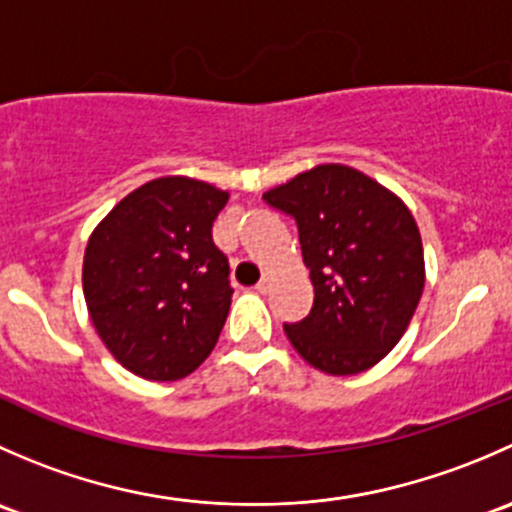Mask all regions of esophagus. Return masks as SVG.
Returning <instances> with one entry per match:
<instances>
[{
	"label": "esophagus",
	"instance_id": "1",
	"mask_svg": "<svg viewBox=\"0 0 512 512\" xmlns=\"http://www.w3.org/2000/svg\"><path fill=\"white\" fill-rule=\"evenodd\" d=\"M272 287V277L270 275H265V277H262V280L260 282H257V292H262V294H265L267 292V289H270Z\"/></svg>",
	"mask_w": 512,
	"mask_h": 512
}]
</instances>
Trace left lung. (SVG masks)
Listing matches in <instances>:
<instances>
[{
  "instance_id": "obj_1",
  "label": "left lung",
  "mask_w": 512,
  "mask_h": 512,
  "mask_svg": "<svg viewBox=\"0 0 512 512\" xmlns=\"http://www.w3.org/2000/svg\"><path fill=\"white\" fill-rule=\"evenodd\" d=\"M299 227L312 312L285 334L314 369L352 376L379 364L409 329L423 282L421 232L404 200L361 170L322 163L267 190Z\"/></svg>"
}]
</instances>
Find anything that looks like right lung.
Instances as JSON below:
<instances>
[{
	"label": "right lung",
	"instance_id": "add662e5",
	"mask_svg": "<svg viewBox=\"0 0 512 512\" xmlns=\"http://www.w3.org/2000/svg\"><path fill=\"white\" fill-rule=\"evenodd\" d=\"M230 193L165 175L128 193L94 227L84 297L113 359L148 381H175L213 352L232 302L213 223Z\"/></svg>",
	"mask_w": 512,
	"mask_h": 512
}]
</instances>
